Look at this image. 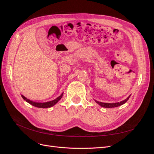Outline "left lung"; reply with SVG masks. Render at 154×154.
<instances>
[{
	"instance_id": "8db88e82",
	"label": "left lung",
	"mask_w": 154,
	"mask_h": 154,
	"mask_svg": "<svg viewBox=\"0 0 154 154\" xmlns=\"http://www.w3.org/2000/svg\"><path fill=\"white\" fill-rule=\"evenodd\" d=\"M131 95H130L127 99H125L123 101H122L120 102H118V103H103V102H100L98 101L94 100L96 103H97L98 105H100L102 107H105V108H114V107H117L119 106H121L123 105L124 103H125L126 102L128 101V100L130 98V97Z\"/></svg>"
}]
</instances>
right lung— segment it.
Wrapping results in <instances>:
<instances>
[{"label": "right lung", "instance_id": "right-lung-1", "mask_svg": "<svg viewBox=\"0 0 154 154\" xmlns=\"http://www.w3.org/2000/svg\"><path fill=\"white\" fill-rule=\"evenodd\" d=\"M63 94L60 95L59 97H58L57 98H56L55 100H53V101H48V102H44V103H38V102H35L29 100V99H27L25 96H24L23 95H22V98L24 99L26 101H27V103H29V104L32 105V106H36V107H38V108H49V107H51L54 106L56 103H57L58 101L62 98L63 96Z\"/></svg>", "mask_w": 154, "mask_h": 154}]
</instances>
